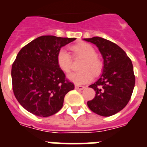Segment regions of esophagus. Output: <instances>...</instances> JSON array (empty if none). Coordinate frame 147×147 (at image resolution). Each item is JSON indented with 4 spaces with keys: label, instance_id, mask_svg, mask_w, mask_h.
Listing matches in <instances>:
<instances>
[{
    "label": "esophagus",
    "instance_id": "34e87169",
    "mask_svg": "<svg viewBox=\"0 0 147 147\" xmlns=\"http://www.w3.org/2000/svg\"><path fill=\"white\" fill-rule=\"evenodd\" d=\"M85 86H82V85H75V89L79 90H82L85 89Z\"/></svg>",
    "mask_w": 147,
    "mask_h": 147
}]
</instances>
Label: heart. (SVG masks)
Listing matches in <instances>:
<instances>
[{"label": "heart", "mask_w": 147, "mask_h": 147, "mask_svg": "<svg viewBox=\"0 0 147 147\" xmlns=\"http://www.w3.org/2000/svg\"><path fill=\"white\" fill-rule=\"evenodd\" d=\"M75 57L82 58L80 63V71L70 74L67 78L76 85H84L93 80V74L98 75L102 68V63L96 55V51L92 45L81 42L71 47ZM57 62L59 67L65 73L71 69V57L69 53L64 49H59L57 54Z\"/></svg>", "instance_id": "1"}]
</instances>
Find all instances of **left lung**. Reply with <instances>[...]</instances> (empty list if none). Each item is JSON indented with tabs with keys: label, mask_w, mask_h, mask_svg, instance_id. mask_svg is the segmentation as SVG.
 I'll return each instance as SVG.
<instances>
[{
	"label": "left lung",
	"mask_w": 147,
	"mask_h": 147,
	"mask_svg": "<svg viewBox=\"0 0 147 147\" xmlns=\"http://www.w3.org/2000/svg\"><path fill=\"white\" fill-rule=\"evenodd\" d=\"M96 45L103 58V69L99 79L89 88L96 91L88 106L102 116L115 115L125 107L135 87L133 66L124 50L110 40L99 37L84 39Z\"/></svg>",
	"instance_id": "obj_1"
}]
</instances>
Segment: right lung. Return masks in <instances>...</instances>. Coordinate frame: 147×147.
<instances>
[{
	"label": "right lung",
	"mask_w": 147,
	"mask_h": 147,
	"mask_svg": "<svg viewBox=\"0 0 147 147\" xmlns=\"http://www.w3.org/2000/svg\"><path fill=\"white\" fill-rule=\"evenodd\" d=\"M76 38L41 36L22 48L11 67L13 92L18 102L37 116L54 115L63 106L74 85L65 79L57 62L62 47Z\"/></svg>",
	"instance_id": "right-lung-1"
}]
</instances>
